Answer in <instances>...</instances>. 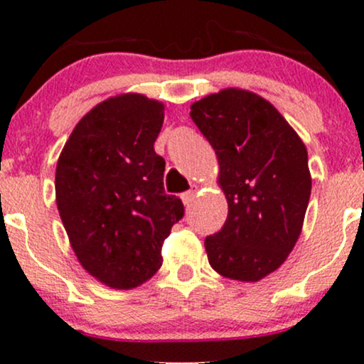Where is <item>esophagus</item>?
<instances>
[{
	"label": "esophagus",
	"mask_w": 364,
	"mask_h": 364,
	"mask_svg": "<svg viewBox=\"0 0 364 364\" xmlns=\"http://www.w3.org/2000/svg\"><path fill=\"white\" fill-rule=\"evenodd\" d=\"M195 195H196V186H193V188H191V190H188V191H185V193L181 195L183 203H185L186 207H190L191 202H193V200H195Z\"/></svg>",
	"instance_id": "esophagus-1"
}]
</instances>
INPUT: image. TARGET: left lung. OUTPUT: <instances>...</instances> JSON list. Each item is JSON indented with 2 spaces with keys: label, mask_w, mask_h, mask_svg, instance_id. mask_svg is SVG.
Instances as JSON below:
<instances>
[{
  "label": "left lung",
  "mask_w": 364,
  "mask_h": 364,
  "mask_svg": "<svg viewBox=\"0 0 364 364\" xmlns=\"http://www.w3.org/2000/svg\"><path fill=\"white\" fill-rule=\"evenodd\" d=\"M191 119L215 150L228 219L205 237L208 263L232 281L257 282L286 262L311 193L308 152L269 101L224 89L191 104Z\"/></svg>",
  "instance_id": "left-lung-1"
}]
</instances>
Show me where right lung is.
I'll return each instance as SVG.
<instances>
[{"label": "right lung", "mask_w": 364, "mask_h": 364, "mask_svg": "<svg viewBox=\"0 0 364 364\" xmlns=\"http://www.w3.org/2000/svg\"><path fill=\"white\" fill-rule=\"evenodd\" d=\"M164 104L121 94L73 128L56 166V205L78 262L114 289H133L162 265V243L185 215L164 191L154 150Z\"/></svg>", "instance_id": "obj_1"}]
</instances>
